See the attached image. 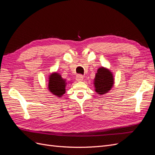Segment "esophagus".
Listing matches in <instances>:
<instances>
[{
  "instance_id": "34e87169",
  "label": "esophagus",
  "mask_w": 155,
  "mask_h": 155,
  "mask_svg": "<svg viewBox=\"0 0 155 155\" xmlns=\"http://www.w3.org/2000/svg\"><path fill=\"white\" fill-rule=\"evenodd\" d=\"M83 79V77L82 75H81V74H79L76 76V81H79V82L82 81Z\"/></svg>"
}]
</instances>
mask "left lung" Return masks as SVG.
<instances>
[{
    "label": "left lung",
    "mask_w": 155,
    "mask_h": 155,
    "mask_svg": "<svg viewBox=\"0 0 155 155\" xmlns=\"http://www.w3.org/2000/svg\"><path fill=\"white\" fill-rule=\"evenodd\" d=\"M95 91L98 94L107 93L114 85V78L112 72L105 67L98 68L94 78Z\"/></svg>",
    "instance_id": "1"
}]
</instances>
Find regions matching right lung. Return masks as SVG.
Instances as JSON below:
<instances>
[{
    "mask_svg": "<svg viewBox=\"0 0 155 155\" xmlns=\"http://www.w3.org/2000/svg\"><path fill=\"white\" fill-rule=\"evenodd\" d=\"M66 80L62 78L61 76L57 72L52 73L49 76L48 90L54 95L61 97L65 93Z\"/></svg>",
    "mask_w": 155,
    "mask_h": 155,
    "instance_id": "obj_1",
    "label": "right lung"
}]
</instances>
